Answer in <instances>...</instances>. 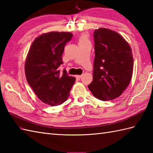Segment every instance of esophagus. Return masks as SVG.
<instances>
[{
    "instance_id": "1",
    "label": "esophagus",
    "mask_w": 153,
    "mask_h": 153,
    "mask_svg": "<svg viewBox=\"0 0 153 153\" xmlns=\"http://www.w3.org/2000/svg\"><path fill=\"white\" fill-rule=\"evenodd\" d=\"M76 77L77 79H80L82 77V76H81V75H78V76H76Z\"/></svg>"
}]
</instances>
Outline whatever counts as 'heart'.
<instances>
[{"label": "heart", "instance_id": "1", "mask_svg": "<svg viewBox=\"0 0 153 153\" xmlns=\"http://www.w3.org/2000/svg\"><path fill=\"white\" fill-rule=\"evenodd\" d=\"M88 41H89V37H88V35L87 34H82V35H80L79 36V44L85 43V42H88Z\"/></svg>", "mask_w": 153, "mask_h": 153}]
</instances>
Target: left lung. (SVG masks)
Here are the masks:
<instances>
[{
  "label": "left lung",
  "mask_w": 153,
  "mask_h": 153,
  "mask_svg": "<svg viewBox=\"0 0 153 153\" xmlns=\"http://www.w3.org/2000/svg\"><path fill=\"white\" fill-rule=\"evenodd\" d=\"M93 79L88 87L93 95L107 101L122 95L132 77L134 58L124 39L106 28L95 30Z\"/></svg>",
  "instance_id": "obj_1"
}]
</instances>
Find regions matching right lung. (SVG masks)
Instances as JSON below:
<instances>
[{"mask_svg":"<svg viewBox=\"0 0 153 153\" xmlns=\"http://www.w3.org/2000/svg\"><path fill=\"white\" fill-rule=\"evenodd\" d=\"M73 34L70 32H50L37 37L29 51L25 64L27 82L42 102L51 106L64 102L76 81L66 70L60 74L63 64L64 47Z\"/></svg>","mask_w":153,"mask_h":153,"instance_id":"right-lung-1","label":"right lung"}]
</instances>
